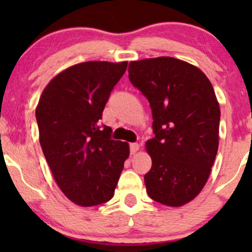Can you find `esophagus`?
Segmentation results:
<instances>
[{"label":"esophagus","mask_w":252,"mask_h":252,"mask_svg":"<svg viewBox=\"0 0 252 252\" xmlns=\"http://www.w3.org/2000/svg\"><path fill=\"white\" fill-rule=\"evenodd\" d=\"M129 149H130V154L135 155L140 149V144L139 143H130Z\"/></svg>","instance_id":"esophagus-1"}]
</instances>
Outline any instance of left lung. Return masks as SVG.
<instances>
[{"mask_svg":"<svg viewBox=\"0 0 252 252\" xmlns=\"http://www.w3.org/2000/svg\"><path fill=\"white\" fill-rule=\"evenodd\" d=\"M128 77L153 112L148 195L172 208L187 204L208 182L218 151L220 108L211 82L195 65L165 56L130 62Z\"/></svg>","mask_w":252,"mask_h":252,"instance_id":"obj_1","label":"left lung"}]
</instances>
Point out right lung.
<instances>
[{
	"label": "right lung",
	"mask_w": 252,
	"mask_h": 252,
	"mask_svg": "<svg viewBox=\"0 0 252 252\" xmlns=\"http://www.w3.org/2000/svg\"><path fill=\"white\" fill-rule=\"evenodd\" d=\"M127 62H85L65 68L43 89L35 109L39 140L63 194L80 206L110 201L129 156L127 142L99 126Z\"/></svg>",
	"instance_id": "1"
}]
</instances>
